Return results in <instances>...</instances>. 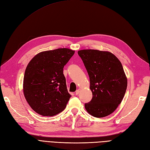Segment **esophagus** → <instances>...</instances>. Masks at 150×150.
Listing matches in <instances>:
<instances>
[{"mask_svg":"<svg viewBox=\"0 0 150 150\" xmlns=\"http://www.w3.org/2000/svg\"><path fill=\"white\" fill-rule=\"evenodd\" d=\"M80 91H81L80 89H77L76 91V95H78L79 93H80Z\"/></svg>","mask_w":150,"mask_h":150,"instance_id":"1","label":"esophagus"}]
</instances>
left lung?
<instances>
[{"mask_svg":"<svg viewBox=\"0 0 150 150\" xmlns=\"http://www.w3.org/2000/svg\"><path fill=\"white\" fill-rule=\"evenodd\" d=\"M89 77L93 98L84 106L89 114L103 117L111 115L121 103L127 88L121 62L108 51L84 49L78 52Z\"/></svg>","mask_w":150,"mask_h":150,"instance_id":"left-lung-1","label":"left lung"}]
</instances>
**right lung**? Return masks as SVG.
I'll return each mask as SVG.
<instances>
[{"label":"right lung","mask_w":150,"mask_h":150,"mask_svg":"<svg viewBox=\"0 0 150 150\" xmlns=\"http://www.w3.org/2000/svg\"><path fill=\"white\" fill-rule=\"evenodd\" d=\"M74 51L59 48L35 55L27 66L23 81L25 98L33 110L43 116L62 112L71 98L63 68Z\"/></svg>","instance_id":"obj_1"}]
</instances>
